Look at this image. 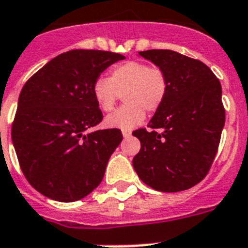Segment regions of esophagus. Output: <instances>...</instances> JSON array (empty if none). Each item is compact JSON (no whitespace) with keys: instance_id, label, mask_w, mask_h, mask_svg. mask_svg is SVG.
<instances>
[{"instance_id":"34e87169","label":"esophagus","mask_w":248,"mask_h":248,"mask_svg":"<svg viewBox=\"0 0 248 248\" xmlns=\"http://www.w3.org/2000/svg\"><path fill=\"white\" fill-rule=\"evenodd\" d=\"M130 136H132V132H130V130H123V137H124V138H129Z\"/></svg>"}]
</instances>
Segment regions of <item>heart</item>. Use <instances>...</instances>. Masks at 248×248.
<instances>
[{"instance_id": "b5f03b06", "label": "heart", "mask_w": 248, "mask_h": 248, "mask_svg": "<svg viewBox=\"0 0 248 248\" xmlns=\"http://www.w3.org/2000/svg\"><path fill=\"white\" fill-rule=\"evenodd\" d=\"M169 91L168 75L158 66L142 61H126L110 70V77H98L92 93L100 110L110 112L123 94L125 104L105 119V125L129 130L143 122L146 112L161 108Z\"/></svg>"}]
</instances>
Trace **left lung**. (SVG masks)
<instances>
[{"mask_svg":"<svg viewBox=\"0 0 248 248\" xmlns=\"http://www.w3.org/2000/svg\"><path fill=\"white\" fill-rule=\"evenodd\" d=\"M140 56L165 71L169 91L148 123L151 130L133 132L140 142L133 168L156 191H184L206 177L217 155L225 123L220 82L203 62L171 49Z\"/></svg>","mask_w":248,"mask_h":248,"instance_id":"8db88e82","label":"left lung"}]
</instances>
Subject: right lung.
Here are the masks:
<instances>
[{
	"instance_id": "1",
	"label": "right lung",
	"mask_w": 248,
	"mask_h": 248,
	"mask_svg": "<svg viewBox=\"0 0 248 248\" xmlns=\"http://www.w3.org/2000/svg\"><path fill=\"white\" fill-rule=\"evenodd\" d=\"M120 53L71 49L39 69L19 96L11 138L24 175L39 193L73 202L98 187L119 129L88 132L101 123L93 82Z\"/></svg>"
}]
</instances>
